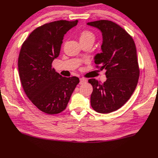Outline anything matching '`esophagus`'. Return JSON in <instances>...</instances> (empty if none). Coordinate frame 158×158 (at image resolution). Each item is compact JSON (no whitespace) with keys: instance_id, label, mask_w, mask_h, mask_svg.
Returning a JSON list of instances; mask_svg holds the SVG:
<instances>
[{"instance_id":"34e87169","label":"esophagus","mask_w":158,"mask_h":158,"mask_svg":"<svg viewBox=\"0 0 158 158\" xmlns=\"http://www.w3.org/2000/svg\"><path fill=\"white\" fill-rule=\"evenodd\" d=\"M87 82V80H86V79H85V78H80V85H82V84H84V83H85V82Z\"/></svg>"}]
</instances>
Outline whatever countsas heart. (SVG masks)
Listing matches in <instances>:
<instances>
[{"mask_svg": "<svg viewBox=\"0 0 158 158\" xmlns=\"http://www.w3.org/2000/svg\"><path fill=\"white\" fill-rule=\"evenodd\" d=\"M86 40H94V34L89 30H83L80 34V42Z\"/></svg>", "mask_w": 158, "mask_h": 158, "instance_id": "obj_1", "label": "heart"}]
</instances>
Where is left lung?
I'll return each instance as SVG.
<instances>
[{"label": "left lung", "instance_id": "1", "mask_svg": "<svg viewBox=\"0 0 158 158\" xmlns=\"http://www.w3.org/2000/svg\"><path fill=\"white\" fill-rule=\"evenodd\" d=\"M99 29L103 36L102 52L95 55L94 63L106 69L107 80L101 84L91 78L90 104L101 114L118 110L127 102L137 85L139 68L135 42L131 35L117 23L109 20L87 23Z\"/></svg>", "mask_w": 158, "mask_h": 158}]
</instances>
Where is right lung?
Here are the masks:
<instances>
[{
    "mask_svg": "<svg viewBox=\"0 0 158 158\" xmlns=\"http://www.w3.org/2000/svg\"><path fill=\"white\" fill-rule=\"evenodd\" d=\"M78 20H59L35 29L24 41L18 58L21 82L27 97L44 113L57 114L68 106L80 80L63 77L52 68L60 52L64 34Z\"/></svg>",
    "mask_w": 158,
    "mask_h": 158,
    "instance_id": "right-lung-1",
    "label": "right lung"
}]
</instances>
